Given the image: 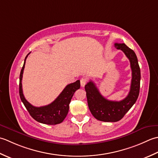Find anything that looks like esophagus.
<instances>
[{
  "label": "esophagus",
  "instance_id": "34e87169",
  "mask_svg": "<svg viewBox=\"0 0 158 158\" xmlns=\"http://www.w3.org/2000/svg\"><path fill=\"white\" fill-rule=\"evenodd\" d=\"M88 82V79L86 78H81V80H80V85H81V86H82V87H84V86H85V85L86 83H87Z\"/></svg>",
  "mask_w": 158,
  "mask_h": 158
}]
</instances>
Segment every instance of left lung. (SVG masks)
Returning <instances> with one entry per match:
<instances>
[{"mask_svg": "<svg viewBox=\"0 0 158 158\" xmlns=\"http://www.w3.org/2000/svg\"><path fill=\"white\" fill-rule=\"evenodd\" d=\"M114 46L123 51L130 60L131 69L130 91L123 100L110 101L103 97L91 80L85 86L90 111L96 119L104 122H117L121 120L136 102L140 91V69L134 50L125 44L115 43Z\"/></svg>", "mask_w": 158, "mask_h": 158, "instance_id": "left-lung-1", "label": "left lung"}]
</instances>
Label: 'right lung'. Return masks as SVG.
Instances as JSON below:
<instances>
[{"label":"right lung","instance_id":"1","mask_svg":"<svg viewBox=\"0 0 158 158\" xmlns=\"http://www.w3.org/2000/svg\"><path fill=\"white\" fill-rule=\"evenodd\" d=\"M29 54L30 53H28L25 58L24 65L21 69L20 75L19 93H20L21 100L28 112H29L30 115L35 121L47 125H56L62 123L68 113L69 108V105L71 99L76 90L80 87V80H77L75 82L67 85L57 98L51 104L47 106H41V107H35V106L31 105L25 99L23 91H22V76H23L26 59Z\"/></svg>","mask_w":158,"mask_h":158}]
</instances>
